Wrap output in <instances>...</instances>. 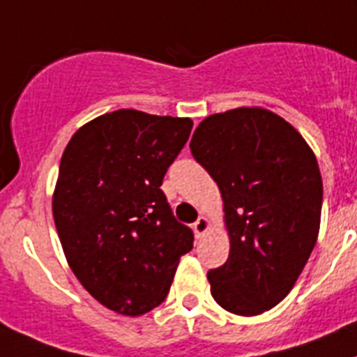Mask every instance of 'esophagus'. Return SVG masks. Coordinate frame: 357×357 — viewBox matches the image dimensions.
I'll return each instance as SVG.
<instances>
[{"label":"esophagus","instance_id":"34e87169","mask_svg":"<svg viewBox=\"0 0 357 357\" xmlns=\"http://www.w3.org/2000/svg\"><path fill=\"white\" fill-rule=\"evenodd\" d=\"M192 229H194V232H196L197 238H199V236H203L206 230L211 229V221H208V218H205V215H199L196 223H194Z\"/></svg>","mask_w":357,"mask_h":357}]
</instances>
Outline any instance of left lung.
Segmentation results:
<instances>
[{
	"label": "left lung",
	"instance_id": "1",
	"mask_svg": "<svg viewBox=\"0 0 357 357\" xmlns=\"http://www.w3.org/2000/svg\"><path fill=\"white\" fill-rule=\"evenodd\" d=\"M190 152L223 199L229 259L206 274L215 303L257 316L285 299L319 234L323 181L317 160L289 121L239 107L203 119Z\"/></svg>",
	"mask_w": 357,
	"mask_h": 357
}]
</instances>
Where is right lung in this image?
<instances>
[{
  "label": "right lung",
  "instance_id": "add662e5",
  "mask_svg": "<svg viewBox=\"0 0 357 357\" xmlns=\"http://www.w3.org/2000/svg\"><path fill=\"white\" fill-rule=\"evenodd\" d=\"M192 125L119 109L77 128L63 152L52 196L63 252L86 292L114 312H151L192 250V230L160 188Z\"/></svg>",
  "mask_w": 357,
  "mask_h": 357
}]
</instances>
